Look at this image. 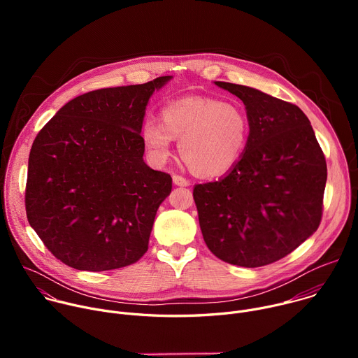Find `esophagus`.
I'll return each mask as SVG.
<instances>
[{"label":"esophagus","instance_id":"obj_1","mask_svg":"<svg viewBox=\"0 0 358 358\" xmlns=\"http://www.w3.org/2000/svg\"><path fill=\"white\" fill-rule=\"evenodd\" d=\"M173 182L178 187H188L189 185V181L187 178H184L182 176H178V174L173 176Z\"/></svg>","mask_w":358,"mask_h":358}]
</instances>
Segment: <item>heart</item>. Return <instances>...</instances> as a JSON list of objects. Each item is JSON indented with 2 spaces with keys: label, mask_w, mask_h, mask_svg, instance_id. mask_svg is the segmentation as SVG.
<instances>
[{
  "label": "heart",
  "mask_w": 358,
  "mask_h": 358,
  "mask_svg": "<svg viewBox=\"0 0 358 358\" xmlns=\"http://www.w3.org/2000/svg\"><path fill=\"white\" fill-rule=\"evenodd\" d=\"M141 138L151 159L164 163L171 155V140L187 169L199 177H217L241 160L249 138L246 112L232 101L191 96L162 109V123L145 119Z\"/></svg>",
  "instance_id": "1"
}]
</instances>
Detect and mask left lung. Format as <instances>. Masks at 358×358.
<instances>
[{"instance_id": "1", "label": "left lung", "mask_w": 358, "mask_h": 358, "mask_svg": "<svg viewBox=\"0 0 358 358\" xmlns=\"http://www.w3.org/2000/svg\"><path fill=\"white\" fill-rule=\"evenodd\" d=\"M215 85L243 101L249 138L224 178L194 187L201 232L221 261L265 266L317 231L326 159L308 116L296 105L253 87Z\"/></svg>"}]
</instances>
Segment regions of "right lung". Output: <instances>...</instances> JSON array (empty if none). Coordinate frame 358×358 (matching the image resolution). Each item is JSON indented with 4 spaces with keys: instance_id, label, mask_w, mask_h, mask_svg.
Listing matches in <instances>:
<instances>
[{
    "instance_id": "1",
    "label": "right lung",
    "mask_w": 358,
    "mask_h": 358,
    "mask_svg": "<svg viewBox=\"0 0 358 358\" xmlns=\"http://www.w3.org/2000/svg\"><path fill=\"white\" fill-rule=\"evenodd\" d=\"M170 79L80 94L35 137L27 218L62 264L112 271L136 264L147 252L173 180L143 162L140 133L151 93Z\"/></svg>"
}]
</instances>
